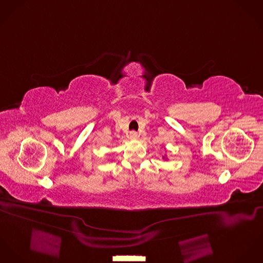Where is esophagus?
I'll return each mask as SVG.
<instances>
[{
    "label": "esophagus",
    "mask_w": 263,
    "mask_h": 263,
    "mask_svg": "<svg viewBox=\"0 0 263 263\" xmlns=\"http://www.w3.org/2000/svg\"><path fill=\"white\" fill-rule=\"evenodd\" d=\"M137 136H138L137 132H135V131H131V132H130V138L135 139V138H137Z\"/></svg>",
    "instance_id": "1"
}]
</instances>
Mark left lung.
<instances>
[{
	"label": "left lung",
	"instance_id": "8db88e82",
	"mask_svg": "<svg viewBox=\"0 0 263 263\" xmlns=\"http://www.w3.org/2000/svg\"><path fill=\"white\" fill-rule=\"evenodd\" d=\"M163 158H165V157H164V156H163Z\"/></svg>",
	"mask_w": 263,
	"mask_h": 263
}]
</instances>
